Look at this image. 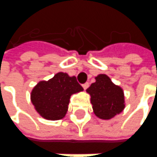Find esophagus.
Returning <instances> with one entry per match:
<instances>
[{"instance_id": "34e87169", "label": "esophagus", "mask_w": 157, "mask_h": 157, "mask_svg": "<svg viewBox=\"0 0 157 157\" xmlns=\"http://www.w3.org/2000/svg\"><path fill=\"white\" fill-rule=\"evenodd\" d=\"M82 86H83L84 90H86L88 87H89V83H85V84L82 85Z\"/></svg>"}]
</instances>
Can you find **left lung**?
<instances>
[{
    "instance_id": "obj_1",
    "label": "left lung",
    "mask_w": 157,
    "mask_h": 157,
    "mask_svg": "<svg viewBox=\"0 0 157 157\" xmlns=\"http://www.w3.org/2000/svg\"><path fill=\"white\" fill-rule=\"evenodd\" d=\"M95 79L96 82L86 90L90 96L93 112L101 120H110L126 107L124 90L106 74H99Z\"/></svg>"
}]
</instances>
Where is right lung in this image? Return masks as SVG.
<instances>
[{
    "label": "right lung",
    "instance_id": "add662e5",
    "mask_svg": "<svg viewBox=\"0 0 157 157\" xmlns=\"http://www.w3.org/2000/svg\"><path fill=\"white\" fill-rule=\"evenodd\" d=\"M83 90L76 77L60 72L48 80L39 81L31 90V101L40 116L58 121L66 116L71 96Z\"/></svg>",
    "mask_w": 157,
    "mask_h": 157
}]
</instances>
